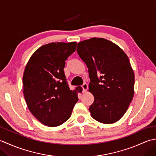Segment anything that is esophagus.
Listing matches in <instances>:
<instances>
[{
  "mask_svg": "<svg viewBox=\"0 0 156 156\" xmlns=\"http://www.w3.org/2000/svg\"><path fill=\"white\" fill-rule=\"evenodd\" d=\"M82 92H86L88 89V85L87 84H83L82 85Z\"/></svg>",
  "mask_w": 156,
  "mask_h": 156,
  "instance_id": "esophagus-1",
  "label": "esophagus"
}]
</instances>
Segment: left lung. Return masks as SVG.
I'll return each instance as SVG.
<instances>
[{"label":"left lung","instance_id":"8db88e82","mask_svg":"<svg viewBox=\"0 0 156 156\" xmlns=\"http://www.w3.org/2000/svg\"><path fill=\"white\" fill-rule=\"evenodd\" d=\"M78 54L88 68L89 90L94 97L92 117L105 124L119 121L134 94L135 76L127 55L113 43L92 38L78 44Z\"/></svg>","mask_w":156,"mask_h":156}]
</instances>
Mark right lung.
<instances>
[{"label":"right lung","mask_w":156,"mask_h":156,"mask_svg":"<svg viewBox=\"0 0 156 156\" xmlns=\"http://www.w3.org/2000/svg\"><path fill=\"white\" fill-rule=\"evenodd\" d=\"M76 42L51 43L31 55L23 77V94L33 115L48 127H57L70 117L78 101V92L69 89L64 68L76 51Z\"/></svg>","instance_id":"obj_1"}]
</instances>
